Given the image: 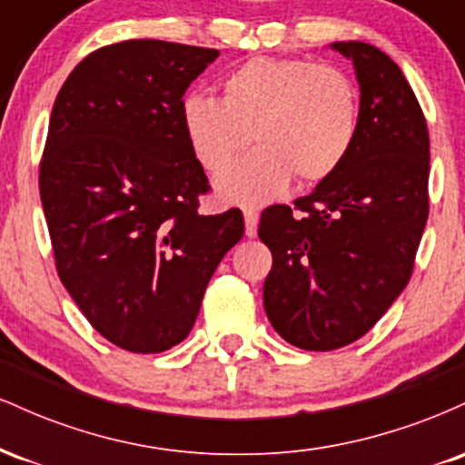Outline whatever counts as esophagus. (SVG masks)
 Listing matches in <instances>:
<instances>
[{"mask_svg": "<svg viewBox=\"0 0 465 465\" xmlns=\"http://www.w3.org/2000/svg\"><path fill=\"white\" fill-rule=\"evenodd\" d=\"M244 232H247L249 238H253L258 233V218L260 214L255 210H244Z\"/></svg>", "mask_w": 465, "mask_h": 465, "instance_id": "34e87169", "label": "esophagus"}]
</instances>
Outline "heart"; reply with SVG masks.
<instances>
[{"label": "heart", "instance_id": "b5f03b06", "mask_svg": "<svg viewBox=\"0 0 465 465\" xmlns=\"http://www.w3.org/2000/svg\"><path fill=\"white\" fill-rule=\"evenodd\" d=\"M223 98L192 94L181 124L192 154L221 174L246 147L259 148L216 181L223 201L262 205L292 179L319 183L345 163L359 133V89L341 67L306 58L258 56L223 78Z\"/></svg>", "mask_w": 465, "mask_h": 465}]
</instances>
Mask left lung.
<instances>
[{
	"label": "left lung",
	"instance_id": "obj_1",
	"mask_svg": "<svg viewBox=\"0 0 465 465\" xmlns=\"http://www.w3.org/2000/svg\"><path fill=\"white\" fill-rule=\"evenodd\" d=\"M359 133L345 163L308 196L271 205L258 236L273 253L264 311L291 345L328 351L354 343L389 311L413 273L429 218V129L402 69L361 41Z\"/></svg>",
	"mask_w": 465,
	"mask_h": 465
}]
</instances>
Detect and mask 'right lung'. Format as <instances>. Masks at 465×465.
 Here are the masks:
<instances>
[{
    "label": "right lung",
    "mask_w": 465,
    "mask_h": 465,
    "mask_svg": "<svg viewBox=\"0 0 465 465\" xmlns=\"http://www.w3.org/2000/svg\"><path fill=\"white\" fill-rule=\"evenodd\" d=\"M212 47L131 39L74 67L52 109L39 170L56 271L87 322L135 354L181 343L240 210L199 214L210 192L181 124Z\"/></svg>",
    "instance_id": "right-lung-1"
}]
</instances>
